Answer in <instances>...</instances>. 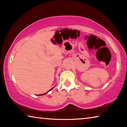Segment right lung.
<instances>
[{"mask_svg":"<svg viewBox=\"0 0 127 127\" xmlns=\"http://www.w3.org/2000/svg\"><path fill=\"white\" fill-rule=\"evenodd\" d=\"M54 87H53V88H52V89H50V90H49V91H48V92H49V91H51V90H52V89H53V88H54ZM48 92H46V93H45V94H41V95H39V96H41V95H45V94H47V93H48Z\"/></svg>","mask_w":127,"mask_h":127,"instance_id":"obj_1","label":"right lung"}]
</instances>
